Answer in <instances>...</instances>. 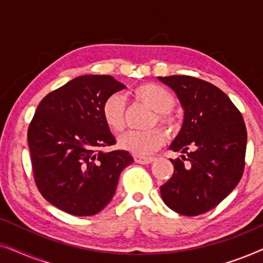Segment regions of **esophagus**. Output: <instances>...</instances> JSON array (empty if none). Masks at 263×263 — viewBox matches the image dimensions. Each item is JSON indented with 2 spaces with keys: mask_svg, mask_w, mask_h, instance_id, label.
Returning <instances> with one entry per match:
<instances>
[{
  "mask_svg": "<svg viewBox=\"0 0 263 263\" xmlns=\"http://www.w3.org/2000/svg\"><path fill=\"white\" fill-rule=\"evenodd\" d=\"M134 159L136 163L139 164H149L153 161V158L152 157H140V156H135Z\"/></svg>",
  "mask_w": 263,
  "mask_h": 263,
  "instance_id": "esophagus-1",
  "label": "esophagus"
}]
</instances>
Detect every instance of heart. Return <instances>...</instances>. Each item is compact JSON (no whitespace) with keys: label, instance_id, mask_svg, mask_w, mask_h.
<instances>
[{"label":"heart","instance_id":"heart-1","mask_svg":"<svg viewBox=\"0 0 263 263\" xmlns=\"http://www.w3.org/2000/svg\"><path fill=\"white\" fill-rule=\"evenodd\" d=\"M136 99L146 104L156 111L151 124L158 123L166 128L168 132L174 130L177 125L176 117L171 107L175 105V97L163 86L157 84H143L133 91ZM125 100L123 96L115 93L107 97L102 105V116L110 130L120 133L125 125L124 118ZM164 142V134L157 128L149 130H129L118 139V146L135 156H148L153 153Z\"/></svg>","mask_w":263,"mask_h":263}]
</instances>
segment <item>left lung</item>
Segmentation results:
<instances>
[{
  "mask_svg": "<svg viewBox=\"0 0 263 263\" xmlns=\"http://www.w3.org/2000/svg\"><path fill=\"white\" fill-rule=\"evenodd\" d=\"M158 79L172 88L184 110L181 132L170 146L182 159H170L175 171L160 186L161 199L172 211L195 217L218 206L242 178L247 128L217 86L188 75Z\"/></svg>",
  "mask_w": 263,
  "mask_h": 263,
  "instance_id": "1",
  "label": "left lung"
}]
</instances>
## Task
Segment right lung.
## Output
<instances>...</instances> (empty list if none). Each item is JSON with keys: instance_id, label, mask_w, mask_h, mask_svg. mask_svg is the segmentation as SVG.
I'll return each instance as SVG.
<instances>
[{"instance_id": "add662e5", "label": "right lung", "mask_w": 263, "mask_h": 263, "mask_svg": "<svg viewBox=\"0 0 263 263\" xmlns=\"http://www.w3.org/2000/svg\"><path fill=\"white\" fill-rule=\"evenodd\" d=\"M125 88L111 75H82L46 95L27 132L34 182L43 197L77 217L97 214L116 193L122 170L134 163L102 116L107 97Z\"/></svg>"}]
</instances>
